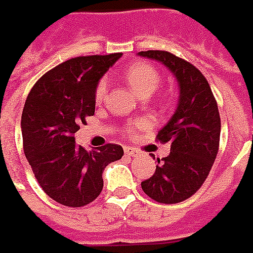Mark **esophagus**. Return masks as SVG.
I'll return each instance as SVG.
<instances>
[{
  "mask_svg": "<svg viewBox=\"0 0 253 253\" xmlns=\"http://www.w3.org/2000/svg\"><path fill=\"white\" fill-rule=\"evenodd\" d=\"M124 152H125V155H128V157H137V155L140 154L136 148H132V147H125V148H124Z\"/></svg>",
  "mask_w": 253,
  "mask_h": 253,
  "instance_id": "1",
  "label": "esophagus"
}]
</instances>
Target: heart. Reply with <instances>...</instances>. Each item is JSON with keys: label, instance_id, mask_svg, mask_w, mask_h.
<instances>
[{"label": "heart", "instance_id": "1", "mask_svg": "<svg viewBox=\"0 0 253 253\" xmlns=\"http://www.w3.org/2000/svg\"><path fill=\"white\" fill-rule=\"evenodd\" d=\"M125 80L130 87V89L135 92L137 96H150L158 89L161 84V75L159 72L150 64L147 62H136L126 69L125 72ZM107 82L105 79H102L101 82L96 85L95 89V101L101 102L103 96L106 94ZM146 126V121L143 120H136L126 125V133H135L136 130L141 129Z\"/></svg>", "mask_w": 253, "mask_h": 253}]
</instances>
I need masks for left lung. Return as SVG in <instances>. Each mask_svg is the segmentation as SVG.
<instances>
[{"instance_id":"obj_1","label":"left lung","mask_w":253,"mask_h":253,"mask_svg":"<svg viewBox=\"0 0 253 253\" xmlns=\"http://www.w3.org/2000/svg\"><path fill=\"white\" fill-rule=\"evenodd\" d=\"M139 55L162 62L180 89L174 114L157 136L161 143H170V154L158 158L155 173L141 188L155 202L180 203L198 192L216 158L221 136L218 105L203 73L188 61L162 50Z\"/></svg>"}]
</instances>
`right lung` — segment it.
I'll list each match as a JSON object with an SVG mask.
<instances>
[{"instance_id": "obj_1", "label": "right lung", "mask_w": 253, "mask_h": 253, "mask_svg": "<svg viewBox=\"0 0 253 253\" xmlns=\"http://www.w3.org/2000/svg\"><path fill=\"white\" fill-rule=\"evenodd\" d=\"M120 57L71 58L44 73L27 96L21 114L24 154L44 193L60 204L82 207L95 200L105 168L124 155L118 144L87 151L75 141L85 117L94 116L96 85Z\"/></svg>"}]
</instances>
